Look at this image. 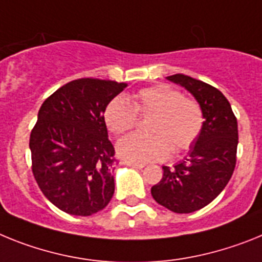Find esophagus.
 <instances>
[{"instance_id":"1","label":"esophagus","mask_w":262,"mask_h":262,"mask_svg":"<svg viewBox=\"0 0 262 262\" xmlns=\"http://www.w3.org/2000/svg\"><path fill=\"white\" fill-rule=\"evenodd\" d=\"M125 165L126 166H130V167H134V169H144L145 167V165H142V163H134V162H128V161H126V162H124Z\"/></svg>"}]
</instances>
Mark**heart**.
<instances>
[{
  "mask_svg": "<svg viewBox=\"0 0 262 262\" xmlns=\"http://www.w3.org/2000/svg\"><path fill=\"white\" fill-rule=\"evenodd\" d=\"M138 115L153 116L149 124L151 134H129L117 144L118 156L134 163L162 161L171 154L172 147L175 151L190 149L204 124L200 104L169 84L142 88L132 103L116 97L106 106L104 118L109 130L118 136L136 126Z\"/></svg>",
  "mask_w": 262,
  "mask_h": 262,
  "instance_id": "obj_1",
  "label": "heart"
}]
</instances>
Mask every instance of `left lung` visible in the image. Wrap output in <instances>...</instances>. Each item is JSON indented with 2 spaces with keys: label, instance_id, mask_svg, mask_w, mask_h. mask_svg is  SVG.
Instances as JSON below:
<instances>
[{
  "label": "left lung",
  "instance_id": "8db88e82",
  "mask_svg": "<svg viewBox=\"0 0 262 262\" xmlns=\"http://www.w3.org/2000/svg\"><path fill=\"white\" fill-rule=\"evenodd\" d=\"M167 80L186 88L203 109L204 124L188 157L174 167L162 166V179L151 187L154 200L177 213L210 204L224 190L236 166L238 132L231 104L217 88L177 74Z\"/></svg>",
  "mask_w": 262,
  "mask_h": 262
}]
</instances>
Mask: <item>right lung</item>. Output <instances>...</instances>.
I'll list each match as a JSON object with an SVG mask.
<instances>
[{"label": "right lung", "mask_w": 262, "mask_h": 262, "mask_svg": "<svg viewBox=\"0 0 262 262\" xmlns=\"http://www.w3.org/2000/svg\"><path fill=\"white\" fill-rule=\"evenodd\" d=\"M126 83L77 79L45 100L30 134L33 174L43 195L70 215L105 208L115 192V147L104 112Z\"/></svg>", "instance_id": "add662e5"}]
</instances>
